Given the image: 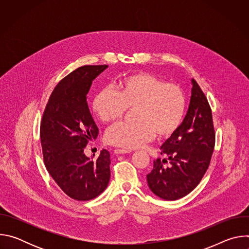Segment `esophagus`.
Here are the masks:
<instances>
[{
    "label": "esophagus",
    "instance_id": "34e87169",
    "mask_svg": "<svg viewBox=\"0 0 249 249\" xmlns=\"http://www.w3.org/2000/svg\"><path fill=\"white\" fill-rule=\"evenodd\" d=\"M128 153H131V151L126 150V149H116V150H114L115 155H124V154H128Z\"/></svg>",
    "mask_w": 249,
    "mask_h": 249
}]
</instances>
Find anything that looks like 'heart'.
<instances>
[{
	"mask_svg": "<svg viewBox=\"0 0 249 249\" xmlns=\"http://www.w3.org/2000/svg\"><path fill=\"white\" fill-rule=\"evenodd\" d=\"M187 107L182 87L166 83L149 73H137L122 78L117 91L105 88L94 96L91 109L103 123H112L133 109L134 122H121L105 134L108 144L136 149L152 141L172 137L180 128Z\"/></svg>",
	"mask_w": 249,
	"mask_h": 249,
	"instance_id": "1",
	"label": "heart"
}]
</instances>
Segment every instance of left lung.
<instances>
[{
    "instance_id": "1",
    "label": "left lung",
    "mask_w": 249,
    "mask_h": 249,
    "mask_svg": "<svg viewBox=\"0 0 249 249\" xmlns=\"http://www.w3.org/2000/svg\"><path fill=\"white\" fill-rule=\"evenodd\" d=\"M187 114L172 137L160 147L167 157L154 160L147 175L150 189L164 200H177L189 194L202 180L214 152L216 133L208 99L192 80Z\"/></svg>"
}]
</instances>
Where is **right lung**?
<instances>
[{"instance_id": "right-lung-1", "label": "right lung", "mask_w": 249, "mask_h": 249, "mask_svg": "<svg viewBox=\"0 0 249 249\" xmlns=\"http://www.w3.org/2000/svg\"><path fill=\"white\" fill-rule=\"evenodd\" d=\"M107 65H86L55 87L45 106L40 139L45 166L70 198L89 201L101 194L110 179V154L102 150L95 160L84 154L98 128L89 112L87 94L92 81Z\"/></svg>"}]
</instances>
